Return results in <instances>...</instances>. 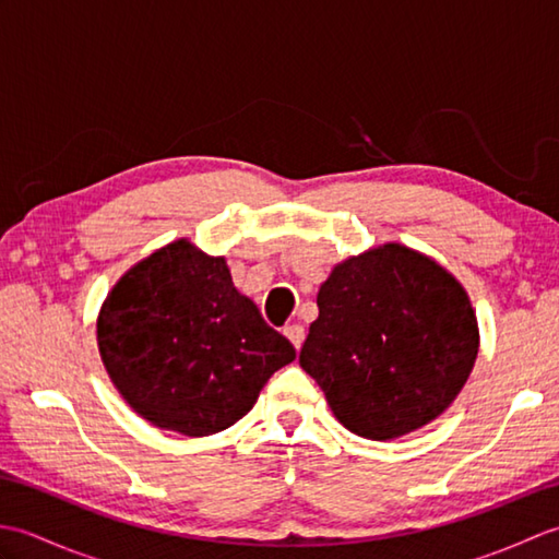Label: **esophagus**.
<instances>
[{"instance_id":"34e87169","label":"esophagus","mask_w":559,"mask_h":559,"mask_svg":"<svg viewBox=\"0 0 559 559\" xmlns=\"http://www.w3.org/2000/svg\"><path fill=\"white\" fill-rule=\"evenodd\" d=\"M283 334L288 336V341L295 346V350H300L302 341H305V329L300 324H288L286 329H283Z\"/></svg>"}]
</instances>
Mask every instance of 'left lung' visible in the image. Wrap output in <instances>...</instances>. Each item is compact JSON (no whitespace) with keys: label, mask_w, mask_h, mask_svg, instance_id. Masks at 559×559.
<instances>
[{"label":"left lung","mask_w":559,"mask_h":559,"mask_svg":"<svg viewBox=\"0 0 559 559\" xmlns=\"http://www.w3.org/2000/svg\"><path fill=\"white\" fill-rule=\"evenodd\" d=\"M300 350L346 430L374 442L435 420L466 384L478 322L461 283L403 245L338 264Z\"/></svg>","instance_id":"1"}]
</instances>
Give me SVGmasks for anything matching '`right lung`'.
Instances as JSON below:
<instances>
[{"label": "right lung", "mask_w": 559, "mask_h": 559, "mask_svg": "<svg viewBox=\"0 0 559 559\" xmlns=\"http://www.w3.org/2000/svg\"><path fill=\"white\" fill-rule=\"evenodd\" d=\"M98 348L129 406L187 437L235 425L295 360L293 343L235 290L225 259L187 240L124 273L100 310Z\"/></svg>", "instance_id": "add662e5"}]
</instances>
